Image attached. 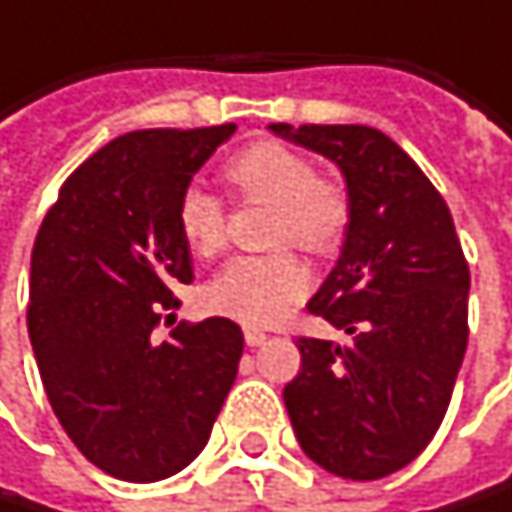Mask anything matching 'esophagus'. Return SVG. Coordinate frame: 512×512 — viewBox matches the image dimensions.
I'll use <instances>...</instances> for the list:
<instances>
[{
	"label": "esophagus",
	"instance_id": "1",
	"mask_svg": "<svg viewBox=\"0 0 512 512\" xmlns=\"http://www.w3.org/2000/svg\"><path fill=\"white\" fill-rule=\"evenodd\" d=\"M244 340H247V346H262L268 340V334L259 328H244Z\"/></svg>",
	"mask_w": 512,
	"mask_h": 512
}]
</instances>
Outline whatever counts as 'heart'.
I'll return each mask as SVG.
<instances>
[{
	"label": "heart",
	"mask_w": 512,
	"mask_h": 512,
	"mask_svg": "<svg viewBox=\"0 0 512 512\" xmlns=\"http://www.w3.org/2000/svg\"><path fill=\"white\" fill-rule=\"evenodd\" d=\"M226 181L244 202H262L274 208L271 247L295 244L307 253L334 250L352 220L349 190L328 175H316V166L301 151L280 142H253L232 154L223 166ZM175 220L184 244L208 259L226 244V208L199 184L181 190ZM310 286L307 265L277 250L268 256L232 259L202 292L205 307L250 328H265L283 319L292 304L304 298Z\"/></svg>",
	"instance_id": "b5f03b06"
}]
</instances>
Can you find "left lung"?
<instances>
[{
	"instance_id": "obj_1",
	"label": "left lung",
	"mask_w": 512,
	"mask_h": 512,
	"mask_svg": "<svg viewBox=\"0 0 512 512\" xmlns=\"http://www.w3.org/2000/svg\"><path fill=\"white\" fill-rule=\"evenodd\" d=\"M346 178L352 220L307 310L349 343L298 337L283 387L301 450L346 480H379L432 441L468 346V262L447 202L420 166L367 125H271Z\"/></svg>"
}]
</instances>
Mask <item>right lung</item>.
I'll list each match as a JSON object with an SVG mask.
<instances>
[{
	"instance_id": "add662e5",
	"label": "right lung",
	"mask_w": 512,
	"mask_h": 512,
	"mask_svg": "<svg viewBox=\"0 0 512 512\" xmlns=\"http://www.w3.org/2000/svg\"><path fill=\"white\" fill-rule=\"evenodd\" d=\"M232 133L116 136L68 175L32 247L26 322L47 399L80 453L128 483L187 468L238 376L232 319L154 334L178 307L169 286L193 280L178 196Z\"/></svg>"
}]
</instances>
